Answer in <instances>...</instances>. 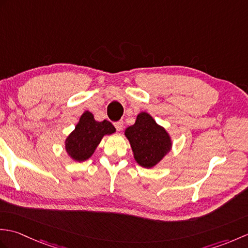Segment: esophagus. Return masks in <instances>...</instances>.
<instances>
[{"mask_svg":"<svg viewBox=\"0 0 248 248\" xmlns=\"http://www.w3.org/2000/svg\"><path fill=\"white\" fill-rule=\"evenodd\" d=\"M114 125H115L116 130H117V131H121V130H123V128H124V121H123V120L116 121V123L114 124Z\"/></svg>","mask_w":248,"mask_h":248,"instance_id":"obj_1","label":"esophagus"}]
</instances>
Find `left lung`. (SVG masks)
<instances>
[{"mask_svg": "<svg viewBox=\"0 0 248 248\" xmlns=\"http://www.w3.org/2000/svg\"><path fill=\"white\" fill-rule=\"evenodd\" d=\"M134 159L140 166L150 168L170 151L171 143L166 131L149 114L140 113L135 124L125 130Z\"/></svg>", "mask_w": 248, "mask_h": 248, "instance_id": "obj_1", "label": "left lung"}]
</instances>
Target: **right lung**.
<instances>
[{"label": "right lung", "instance_id": "add662e5", "mask_svg": "<svg viewBox=\"0 0 248 248\" xmlns=\"http://www.w3.org/2000/svg\"><path fill=\"white\" fill-rule=\"evenodd\" d=\"M115 132V127L108 120L101 123L93 119L92 113L85 112L75 131L66 140V150L73 160L85 161L92 156L105 134Z\"/></svg>", "mask_w": 248, "mask_h": 248}]
</instances>
